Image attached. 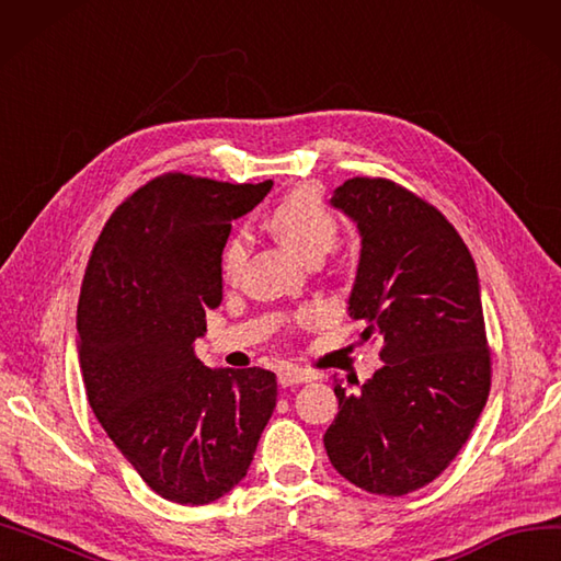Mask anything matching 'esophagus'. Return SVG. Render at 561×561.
Wrapping results in <instances>:
<instances>
[{
  "mask_svg": "<svg viewBox=\"0 0 561 561\" xmlns=\"http://www.w3.org/2000/svg\"><path fill=\"white\" fill-rule=\"evenodd\" d=\"M311 380H316V375H311V373H307V370L290 368V366L278 368V385H280V387H293V385L311 382Z\"/></svg>",
  "mask_w": 561,
  "mask_h": 561,
  "instance_id": "34e87169",
  "label": "esophagus"
}]
</instances>
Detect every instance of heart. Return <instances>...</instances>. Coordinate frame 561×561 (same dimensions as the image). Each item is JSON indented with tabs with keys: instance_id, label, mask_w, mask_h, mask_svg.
Instances as JSON below:
<instances>
[{
	"instance_id": "1",
	"label": "heart",
	"mask_w": 561,
	"mask_h": 561,
	"mask_svg": "<svg viewBox=\"0 0 561 561\" xmlns=\"http://www.w3.org/2000/svg\"><path fill=\"white\" fill-rule=\"evenodd\" d=\"M268 226L280 243L293 250L301 260H321L337 243L340 226L332 211L325 207L313 188H297L287 193L274 207L268 217ZM248 256L245 233H236L224 248L221 268L224 276L236 280ZM311 318V316H305Z\"/></svg>"
}]
</instances>
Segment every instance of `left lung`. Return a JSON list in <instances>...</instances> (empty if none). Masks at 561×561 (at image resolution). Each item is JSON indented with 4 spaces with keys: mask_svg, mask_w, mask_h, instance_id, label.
Returning <instances> with one entry per match:
<instances>
[{
    "mask_svg": "<svg viewBox=\"0 0 561 561\" xmlns=\"http://www.w3.org/2000/svg\"><path fill=\"white\" fill-rule=\"evenodd\" d=\"M330 205L356 224L360 256L346 311L382 368L358 389L335 380L323 444L337 472L377 495L434 481L472 434L491 387L481 287L458 231L411 191L356 176Z\"/></svg>",
    "mask_w": 561,
    "mask_h": 561,
    "instance_id": "left-lung-1",
    "label": "left lung"
}]
</instances>
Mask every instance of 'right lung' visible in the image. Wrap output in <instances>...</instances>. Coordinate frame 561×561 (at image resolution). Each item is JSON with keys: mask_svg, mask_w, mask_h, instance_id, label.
<instances>
[{"mask_svg": "<svg viewBox=\"0 0 561 561\" xmlns=\"http://www.w3.org/2000/svg\"><path fill=\"white\" fill-rule=\"evenodd\" d=\"M274 181L164 174L105 224L78 307V356L96 420L164 501L207 505L248 474L276 408V375L195 356L221 301L231 221Z\"/></svg>", "mask_w": 561, "mask_h": 561, "instance_id": "1", "label": "right lung"}]
</instances>
